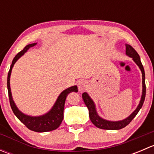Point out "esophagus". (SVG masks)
I'll use <instances>...</instances> for the list:
<instances>
[{
	"label": "esophagus",
	"mask_w": 154,
	"mask_h": 154,
	"mask_svg": "<svg viewBox=\"0 0 154 154\" xmlns=\"http://www.w3.org/2000/svg\"><path fill=\"white\" fill-rule=\"evenodd\" d=\"M88 83L85 80H81V81L79 82L78 83V88L80 91H83L88 88Z\"/></svg>",
	"instance_id": "34e87169"
}]
</instances>
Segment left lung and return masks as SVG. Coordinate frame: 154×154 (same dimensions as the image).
<instances>
[{
    "label": "left lung",
    "instance_id": "8db88e82",
    "mask_svg": "<svg viewBox=\"0 0 154 154\" xmlns=\"http://www.w3.org/2000/svg\"><path fill=\"white\" fill-rule=\"evenodd\" d=\"M126 54L130 57H131V58H133V61L139 66L142 73V97H141V100L136 110L127 119H124L122 121H118V122H111V121H107L102 119L97 115L95 109V105H94L93 100H91V97L88 96V94L86 92L83 93L82 97H83L85 104L88 109L90 120L92 122L93 125L100 129H103V130H120V129L124 128L126 126L128 125L131 122V121L134 119L135 116L137 115V113L139 112V111L142 108V105L144 103L146 94V86L145 80H145V74H144L143 66H142V62L140 60V57H139V55L136 52V50L130 45H126Z\"/></svg>",
    "mask_w": 154,
    "mask_h": 154
}]
</instances>
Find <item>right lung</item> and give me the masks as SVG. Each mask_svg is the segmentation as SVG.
I'll return each mask as SVG.
<instances>
[{
  "label": "right lung",
  "instance_id": "1",
  "mask_svg": "<svg viewBox=\"0 0 154 154\" xmlns=\"http://www.w3.org/2000/svg\"><path fill=\"white\" fill-rule=\"evenodd\" d=\"M36 43H32V44L27 45L24 49L21 51H20L12 60V65H11L10 71L8 73V77H7V88H8V94H9V99H10V103L11 108H12V112L15 115L17 118L24 124L29 130H32V131L38 132V133H43V132H48L52 131V130H56L60 127L61 125L62 122L63 120V111H64L65 107V102H66V97L69 93L75 91L77 92V86H74L68 88L67 89L64 90L61 94L59 95L57 101L54 103V106L52 107L51 110L46 114L43 115L41 116H29L24 114L21 112L17 106H15L13 100H12V93H11L10 89V75L11 71H12V68H13L14 64L15 62L20 58L22 55H24V53L29 49V48L33 47L35 45Z\"/></svg>",
  "mask_w": 154,
  "mask_h": 154
}]
</instances>
